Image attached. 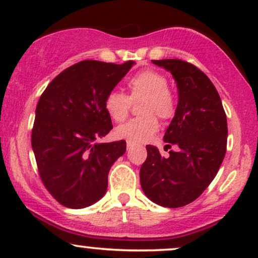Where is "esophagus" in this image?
<instances>
[{
  "label": "esophagus",
  "instance_id": "1",
  "mask_svg": "<svg viewBox=\"0 0 258 258\" xmlns=\"http://www.w3.org/2000/svg\"><path fill=\"white\" fill-rule=\"evenodd\" d=\"M132 147H134V146H132L131 143H128V142H127V149H128V151H130V149L132 148Z\"/></svg>",
  "mask_w": 258,
  "mask_h": 258
}]
</instances>
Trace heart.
<instances>
[{"instance_id":"1","label":"heart","mask_w":258,"mask_h":258,"mask_svg":"<svg viewBox=\"0 0 258 258\" xmlns=\"http://www.w3.org/2000/svg\"><path fill=\"white\" fill-rule=\"evenodd\" d=\"M127 87L131 99L146 98L142 112L147 115L120 124L115 130V135L131 144L146 143L159 128V122L154 114L160 118H169L175 111L174 98L168 89V79L157 71L144 70L130 77ZM130 98L118 89L110 90L104 99V107L107 115L117 122L123 121L131 107Z\"/></svg>"}]
</instances>
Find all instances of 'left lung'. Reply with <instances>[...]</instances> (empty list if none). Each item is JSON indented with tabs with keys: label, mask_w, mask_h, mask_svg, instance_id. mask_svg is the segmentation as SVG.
<instances>
[{
	"label": "left lung",
	"mask_w": 258,
	"mask_h": 258,
	"mask_svg": "<svg viewBox=\"0 0 258 258\" xmlns=\"http://www.w3.org/2000/svg\"><path fill=\"white\" fill-rule=\"evenodd\" d=\"M152 62L176 82L179 101L164 135L165 148L176 151L163 158L157 147L147 146L141 186L152 202L177 208L194 202L216 177L225 157L228 123L216 87L202 71L175 58Z\"/></svg>",
	"instance_id": "1"
}]
</instances>
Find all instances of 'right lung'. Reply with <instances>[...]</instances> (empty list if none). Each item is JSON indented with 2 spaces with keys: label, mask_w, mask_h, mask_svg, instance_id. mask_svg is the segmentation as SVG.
<instances>
[{
  "label": "right lung",
  "mask_w": 258,
  "mask_h": 258,
  "mask_svg": "<svg viewBox=\"0 0 258 258\" xmlns=\"http://www.w3.org/2000/svg\"><path fill=\"white\" fill-rule=\"evenodd\" d=\"M134 64L81 61L53 78L39 99L32 148L42 183L64 207H89L105 195L126 141L98 142L112 128L104 99Z\"/></svg>",
  "instance_id": "obj_1"
}]
</instances>
